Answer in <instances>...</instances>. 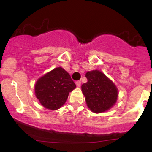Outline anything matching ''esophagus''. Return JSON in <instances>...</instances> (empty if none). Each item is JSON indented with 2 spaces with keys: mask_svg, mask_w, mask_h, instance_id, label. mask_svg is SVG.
<instances>
[{
  "mask_svg": "<svg viewBox=\"0 0 152 152\" xmlns=\"http://www.w3.org/2000/svg\"><path fill=\"white\" fill-rule=\"evenodd\" d=\"M76 86H77V87L81 86V81H76Z\"/></svg>",
  "mask_w": 152,
  "mask_h": 152,
  "instance_id": "esophagus-1",
  "label": "esophagus"
}]
</instances>
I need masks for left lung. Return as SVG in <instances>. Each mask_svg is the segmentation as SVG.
<instances>
[{"label": "left lung", "instance_id": "obj_1", "mask_svg": "<svg viewBox=\"0 0 152 152\" xmlns=\"http://www.w3.org/2000/svg\"><path fill=\"white\" fill-rule=\"evenodd\" d=\"M88 80L81 86L87 106L92 112L99 114L108 111L116 104L118 88L114 82L99 70L88 71Z\"/></svg>", "mask_w": 152, "mask_h": 152}]
</instances>
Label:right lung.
Masks as SVG:
<instances>
[{"label":"right lung","instance_id":"1","mask_svg":"<svg viewBox=\"0 0 152 152\" xmlns=\"http://www.w3.org/2000/svg\"><path fill=\"white\" fill-rule=\"evenodd\" d=\"M76 87L69 73L57 67L37 80L35 95L43 107L56 110L65 104L69 93Z\"/></svg>","mask_w":152,"mask_h":152}]
</instances>
